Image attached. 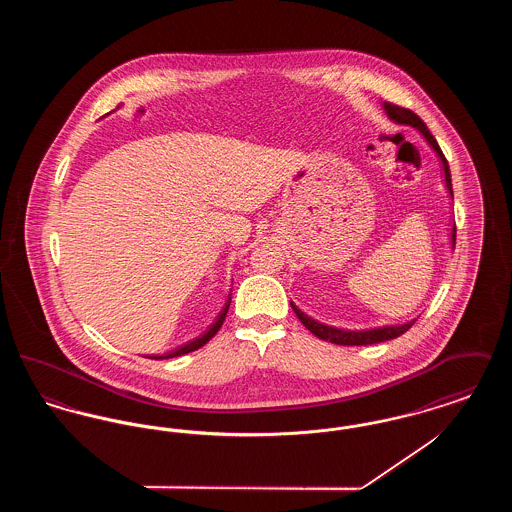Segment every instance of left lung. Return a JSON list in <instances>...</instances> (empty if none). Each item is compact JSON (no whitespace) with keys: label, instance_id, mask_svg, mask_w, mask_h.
Instances as JSON below:
<instances>
[{"label":"left lung","instance_id":"left-lung-1","mask_svg":"<svg viewBox=\"0 0 512 512\" xmlns=\"http://www.w3.org/2000/svg\"><path fill=\"white\" fill-rule=\"evenodd\" d=\"M384 109L388 113L391 121L399 122V124H411L414 128H418L422 132V136L428 140V144L436 149V153L443 163V172H445V184L449 188V194L453 195L451 190V174H449V165H447V159L443 155V151L439 149L436 138L432 136V132L428 130V126L424 124V121L413 113L411 109H405V107H399V105H393L390 101L384 103ZM451 240L455 245L457 240V228H453L451 232ZM293 313L297 315V318L303 322V326L313 332L317 338L324 341H330V343H338V345H372V343H380V341L395 340L399 338L401 334H405L411 326L414 324V320L407 322V324H401V326H384V328H374V330H363V332H351V330H340V328H332V326H324L317 320L303 315L295 305H292Z\"/></svg>","mask_w":512,"mask_h":512}]
</instances>
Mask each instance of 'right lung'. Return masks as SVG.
<instances>
[{"mask_svg":"<svg viewBox=\"0 0 512 512\" xmlns=\"http://www.w3.org/2000/svg\"><path fill=\"white\" fill-rule=\"evenodd\" d=\"M228 307H230V297H228V301H226V305L222 307V311H220L219 317L217 320L211 324V328L201 336V338H197L194 341H188L186 345H182V347H178V349H174L171 353H167V355H161V357H151V359H171V357H180V355H186V353H192L195 349H199V347H203L207 341L211 340V338H215V334L219 332L220 326H222V322H224V318H226V313H228Z\"/></svg>","mask_w":512,"mask_h":512,"instance_id":"1","label":"right lung"}]
</instances>
